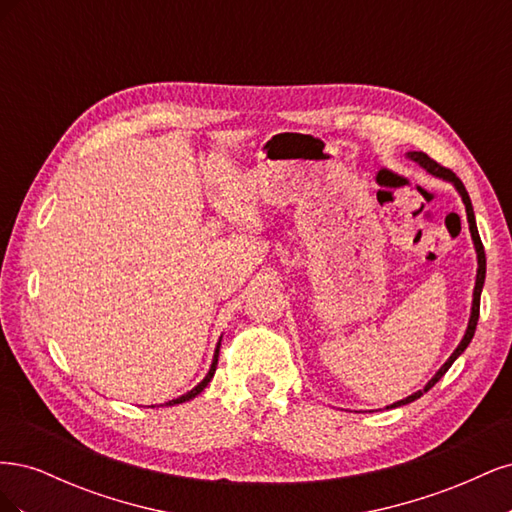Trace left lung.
Instances as JSON below:
<instances>
[{
  "instance_id": "8db88e82",
  "label": "left lung",
  "mask_w": 512,
  "mask_h": 512,
  "mask_svg": "<svg viewBox=\"0 0 512 512\" xmlns=\"http://www.w3.org/2000/svg\"><path fill=\"white\" fill-rule=\"evenodd\" d=\"M408 158L410 160H414L416 164H421L429 175H433V177H438V179H444V181H448V183H453L455 185V190L459 192V196H461V200H463V205H466V213H468V224H470V235H472V241H474V250H476V260H478V269H476V284H474V299H472V312H470V322H468V329H466V335H463V339L459 342V346L455 348V352L448 356V361L436 371V376H433L427 384H425V389H421V391H416V393H412V395H408L406 399H399V401H395V404H391V406H386V408H399V406H406V404H410V401H414V399H418L421 397L423 393H427L433 384H436L446 371H448V367H451L455 361H457V356L468 348V344L472 342V337H474V331H476V322H478V312H480V292H483V284H485V273H487V258H485V247H483V241H480V237H478V228H476V218H474V209H472V200H470V196H468V190H466V185L461 183V179L453 173V170H448V168H444V166H440L436 160H431L427 153H423V151H410L408 153Z\"/></svg>"
}]
</instances>
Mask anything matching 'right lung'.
<instances>
[{"label":"right lung","mask_w":512,"mask_h":512,"mask_svg":"<svg viewBox=\"0 0 512 512\" xmlns=\"http://www.w3.org/2000/svg\"><path fill=\"white\" fill-rule=\"evenodd\" d=\"M218 356H220V344H218V348H215V354H213V361H211V367H209V371H207V376L200 380L192 391H188L185 395H181V397H177V399H170V401H166L164 406H175V404H183V401H190V399H194L196 395H200L205 391V386L211 382V378H213V374H215V365H218Z\"/></svg>","instance_id":"add662e5"}]
</instances>
